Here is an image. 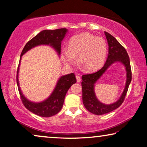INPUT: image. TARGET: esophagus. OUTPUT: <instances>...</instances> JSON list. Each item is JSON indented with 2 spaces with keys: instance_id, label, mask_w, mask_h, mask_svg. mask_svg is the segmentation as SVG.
I'll return each instance as SVG.
<instances>
[{
  "instance_id": "obj_1",
  "label": "esophagus",
  "mask_w": 147,
  "mask_h": 147,
  "mask_svg": "<svg viewBox=\"0 0 147 147\" xmlns=\"http://www.w3.org/2000/svg\"><path fill=\"white\" fill-rule=\"evenodd\" d=\"M76 80H77V82H80V81H81V80H82L81 79V77H80L79 75H76Z\"/></svg>"
}]
</instances>
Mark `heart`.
<instances>
[{"label":"heart","mask_w":147,"mask_h":147,"mask_svg":"<svg viewBox=\"0 0 147 147\" xmlns=\"http://www.w3.org/2000/svg\"><path fill=\"white\" fill-rule=\"evenodd\" d=\"M108 52L106 40L89 33H82L71 38L68 49L62 50L61 57L66 65L78 63L86 71H94L103 65Z\"/></svg>","instance_id":"heart-1"}]
</instances>
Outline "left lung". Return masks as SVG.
I'll list each match as a JSON object with an SVG mask.
<instances>
[{
    "label": "left lung",
    "mask_w": 147,
    "mask_h": 147,
    "mask_svg": "<svg viewBox=\"0 0 147 147\" xmlns=\"http://www.w3.org/2000/svg\"><path fill=\"white\" fill-rule=\"evenodd\" d=\"M108 43V55L105 64L100 70L93 74H85L82 76V100L84 105L88 111L96 115H102L113 111L123 103L132 80V71L130 67L129 56L125 48L107 32H104ZM115 62H121L126 67L127 82L123 93L119 100L114 103L107 105L102 104L96 98L94 92V84L103 75L106 69Z\"/></svg>",
    "instance_id": "8db88e82"
}]
</instances>
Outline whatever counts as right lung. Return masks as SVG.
Masks as SVG:
<instances>
[{"instance_id": "right-lung-1", "label": "right lung", "mask_w": 147, "mask_h": 147, "mask_svg": "<svg viewBox=\"0 0 147 147\" xmlns=\"http://www.w3.org/2000/svg\"><path fill=\"white\" fill-rule=\"evenodd\" d=\"M67 32V30L65 28L55 30H43L27 42L21 52V57L33 47L40 45H49L53 47L59 55L61 53V41L63 39ZM20 62H21V58L17 69V83L23 105L29 111L41 117H50L57 114L61 110L65 96L68 90L74 84L76 83L75 74L71 73L61 76L58 80L55 89L49 97L45 101L35 103L28 100L23 96L20 89L19 80H18Z\"/></svg>"}]
</instances>
